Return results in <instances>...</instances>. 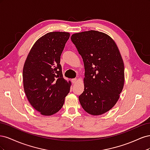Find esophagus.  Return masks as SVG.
<instances>
[{
  "label": "esophagus",
  "instance_id": "1",
  "mask_svg": "<svg viewBox=\"0 0 150 150\" xmlns=\"http://www.w3.org/2000/svg\"><path fill=\"white\" fill-rule=\"evenodd\" d=\"M71 81H72V83H77V81H78V79H77L76 78H74V79H72V80H71Z\"/></svg>",
  "mask_w": 150,
  "mask_h": 150
}]
</instances>
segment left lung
<instances>
[{
    "label": "left lung",
    "mask_w": 150,
    "mask_h": 150,
    "mask_svg": "<svg viewBox=\"0 0 150 150\" xmlns=\"http://www.w3.org/2000/svg\"><path fill=\"white\" fill-rule=\"evenodd\" d=\"M71 39L84 65L81 105L90 115H103L115 105L124 86L125 66L119 49L110 35L96 30L75 33Z\"/></svg>",
    "instance_id": "left-lung-1"
}]
</instances>
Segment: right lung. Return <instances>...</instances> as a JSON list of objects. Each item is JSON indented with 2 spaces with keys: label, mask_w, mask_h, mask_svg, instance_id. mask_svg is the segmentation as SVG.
Returning <instances> with one entry per match:
<instances>
[{
  "label": "right lung",
  "mask_w": 150,
  "mask_h": 150,
  "mask_svg": "<svg viewBox=\"0 0 150 150\" xmlns=\"http://www.w3.org/2000/svg\"><path fill=\"white\" fill-rule=\"evenodd\" d=\"M69 36L65 32L44 35L32 47L24 63V92L31 106L44 116L59 111L69 93L71 83L63 78L60 64Z\"/></svg>",
  "instance_id": "1"
}]
</instances>
